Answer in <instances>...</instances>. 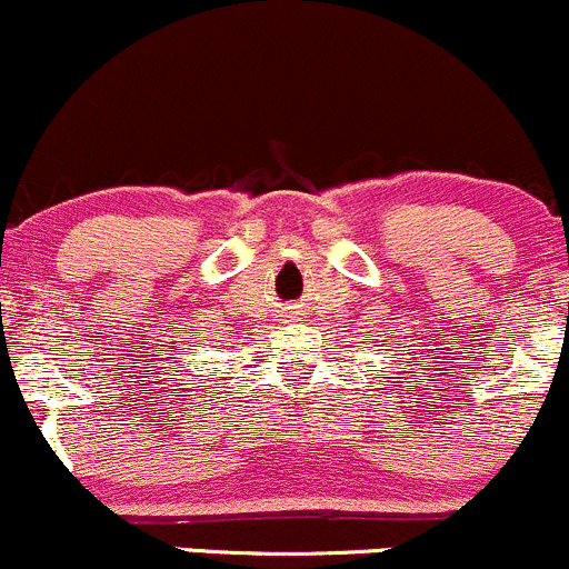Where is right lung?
Instances as JSON below:
<instances>
[{
    "instance_id": "1",
    "label": "right lung",
    "mask_w": 569,
    "mask_h": 569,
    "mask_svg": "<svg viewBox=\"0 0 569 569\" xmlns=\"http://www.w3.org/2000/svg\"><path fill=\"white\" fill-rule=\"evenodd\" d=\"M169 356H172V361H174V356H180V348H178V345H172V350H169Z\"/></svg>"
}]
</instances>
